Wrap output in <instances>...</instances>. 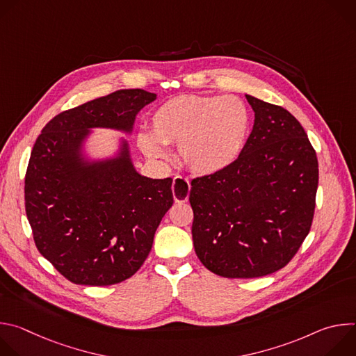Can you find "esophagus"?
<instances>
[{"mask_svg": "<svg viewBox=\"0 0 356 356\" xmlns=\"http://www.w3.org/2000/svg\"><path fill=\"white\" fill-rule=\"evenodd\" d=\"M173 198L176 202H186L190 194V181L181 176H176L173 179Z\"/></svg>", "mask_w": 356, "mask_h": 356, "instance_id": "34e87169", "label": "esophagus"}]
</instances>
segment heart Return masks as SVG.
Segmentation results:
<instances>
[{
  "label": "heart",
  "mask_w": 356,
  "mask_h": 356,
  "mask_svg": "<svg viewBox=\"0 0 356 356\" xmlns=\"http://www.w3.org/2000/svg\"><path fill=\"white\" fill-rule=\"evenodd\" d=\"M249 124L248 107L238 97L183 94L155 110L152 134H139L138 145L147 158L162 159L165 145L177 143L179 158L191 172L213 175L236 161Z\"/></svg>",
  "instance_id": "obj_1"
}]
</instances>
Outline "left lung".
I'll return each mask as SVG.
<instances>
[{
    "label": "left lung",
    "instance_id": "1",
    "mask_svg": "<svg viewBox=\"0 0 356 356\" xmlns=\"http://www.w3.org/2000/svg\"><path fill=\"white\" fill-rule=\"evenodd\" d=\"M255 113L238 159L191 181L194 250L213 273L250 279L284 268L310 232L318 162L284 108L245 94Z\"/></svg>",
    "mask_w": 356,
    "mask_h": 356
}]
</instances>
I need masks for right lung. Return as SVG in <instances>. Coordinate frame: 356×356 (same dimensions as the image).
Returning <instances> with one entry per match:
<instances>
[{"mask_svg": "<svg viewBox=\"0 0 356 356\" xmlns=\"http://www.w3.org/2000/svg\"><path fill=\"white\" fill-rule=\"evenodd\" d=\"M155 92L118 90L50 120L38 136L25 176V210L42 257L67 280L110 286L145 262L173 204L172 179L136 172L121 138L110 158L90 159L94 128L131 134Z\"/></svg>", "mask_w": 356, "mask_h": 356, "instance_id": "obj_1", "label": "right lung"}]
</instances>
